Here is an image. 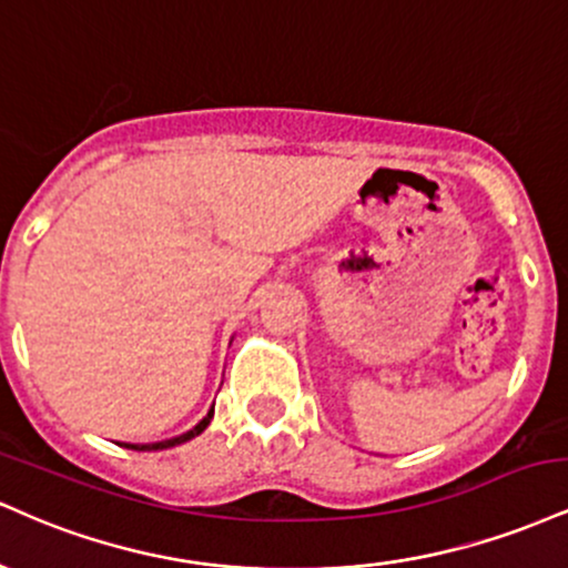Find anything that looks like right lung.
Masks as SVG:
<instances>
[{
	"label": "right lung",
	"mask_w": 568,
	"mask_h": 568,
	"mask_svg": "<svg viewBox=\"0 0 568 568\" xmlns=\"http://www.w3.org/2000/svg\"><path fill=\"white\" fill-rule=\"evenodd\" d=\"M211 419H213V408L207 410V416H202L197 425H194V427L189 429V433H184V435H175V438H171V440H160V443H141V446H139V443H125V448H135V452H162V448L181 446V443L192 440L194 435H200L202 429L211 425Z\"/></svg>",
	"instance_id": "1"
}]
</instances>
